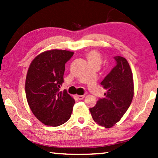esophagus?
I'll return each mask as SVG.
<instances>
[{
  "instance_id": "1",
  "label": "esophagus",
  "mask_w": 158,
  "mask_h": 158,
  "mask_svg": "<svg viewBox=\"0 0 158 158\" xmlns=\"http://www.w3.org/2000/svg\"><path fill=\"white\" fill-rule=\"evenodd\" d=\"M85 96L84 95H77V98H78L79 100H83Z\"/></svg>"
}]
</instances>
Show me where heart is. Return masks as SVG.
<instances>
[{
	"label": "heart",
	"mask_w": 158,
	"mask_h": 158,
	"mask_svg": "<svg viewBox=\"0 0 158 158\" xmlns=\"http://www.w3.org/2000/svg\"><path fill=\"white\" fill-rule=\"evenodd\" d=\"M86 56H87L89 64H96L100 66L103 61L101 53L96 50L89 51L86 53Z\"/></svg>",
	"instance_id": "1"
}]
</instances>
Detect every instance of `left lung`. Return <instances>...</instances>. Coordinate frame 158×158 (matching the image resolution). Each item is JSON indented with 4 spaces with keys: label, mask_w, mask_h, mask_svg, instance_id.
I'll return each mask as SVG.
<instances>
[{
    "label": "left lung",
    "mask_w": 158,
    "mask_h": 158,
    "mask_svg": "<svg viewBox=\"0 0 158 158\" xmlns=\"http://www.w3.org/2000/svg\"><path fill=\"white\" fill-rule=\"evenodd\" d=\"M116 65L101 81L105 97L89 108L94 122L106 128L118 123L131 105L134 94L133 74L127 60L116 56Z\"/></svg>",
    "instance_id": "left-lung-1"
}]
</instances>
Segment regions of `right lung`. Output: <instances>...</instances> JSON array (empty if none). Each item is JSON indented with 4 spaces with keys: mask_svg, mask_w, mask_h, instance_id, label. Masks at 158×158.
<instances>
[{
    "mask_svg": "<svg viewBox=\"0 0 158 158\" xmlns=\"http://www.w3.org/2000/svg\"><path fill=\"white\" fill-rule=\"evenodd\" d=\"M74 52L52 50L33 59L27 71L25 93L31 110L43 124L57 127L70 118L75 100L66 89L60 91L64 82L65 64Z\"/></svg>",
    "mask_w": 158,
    "mask_h": 158,
    "instance_id": "add662e5",
    "label": "right lung"
}]
</instances>
